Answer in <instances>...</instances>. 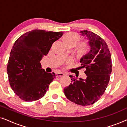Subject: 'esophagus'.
<instances>
[{
	"instance_id": "34e87169",
	"label": "esophagus",
	"mask_w": 127,
	"mask_h": 127,
	"mask_svg": "<svg viewBox=\"0 0 127 127\" xmlns=\"http://www.w3.org/2000/svg\"><path fill=\"white\" fill-rule=\"evenodd\" d=\"M55 75H56L57 77H61V76H64V73L62 72H57L56 73V74H55Z\"/></svg>"
}]
</instances>
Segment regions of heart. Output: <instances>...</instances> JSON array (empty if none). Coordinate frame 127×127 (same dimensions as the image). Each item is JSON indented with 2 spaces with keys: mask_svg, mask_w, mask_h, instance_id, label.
I'll return each mask as SVG.
<instances>
[{
  "mask_svg": "<svg viewBox=\"0 0 127 127\" xmlns=\"http://www.w3.org/2000/svg\"><path fill=\"white\" fill-rule=\"evenodd\" d=\"M80 40V36L79 34L74 32H69L65 34L62 37V41L64 43L65 46L67 47L71 46L74 47L78 43ZM90 50V43L87 41H83L79 44L76 47L75 54L78 58H83V57L86 56L89 53ZM72 61L69 60L67 64H70Z\"/></svg>",
  "mask_w": 127,
  "mask_h": 127,
  "instance_id": "1",
  "label": "heart"
}]
</instances>
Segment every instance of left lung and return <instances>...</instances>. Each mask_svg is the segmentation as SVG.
<instances>
[{
  "mask_svg": "<svg viewBox=\"0 0 127 127\" xmlns=\"http://www.w3.org/2000/svg\"><path fill=\"white\" fill-rule=\"evenodd\" d=\"M86 36L90 45V50L80 59L81 68H86V79L77 80L69 76L72 83L64 88L66 98L81 106L93 105L105 93L112 73V59L108 46L104 40L94 33L80 31Z\"/></svg>",
  "mask_w": 127,
  "mask_h": 127,
  "instance_id": "obj_1",
  "label": "left lung"
}]
</instances>
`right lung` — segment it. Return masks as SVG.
<instances>
[{"instance_id":"right-lung-1","label":"right lung","mask_w":127,"mask_h":127,"mask_svg":"<svg viewBox=\"0 0 127 127\" xmlns=\"http://www.w3.org/2000/svg\"><path fill=\"white\" fill-rule=\"evenodd\" d=\"M63 33L34 29L15 41L10 52L7 72L12 90L22 100L35 101L44 96L55 75L45 72L40 61Z\"/></svg>"}]
</instances>
